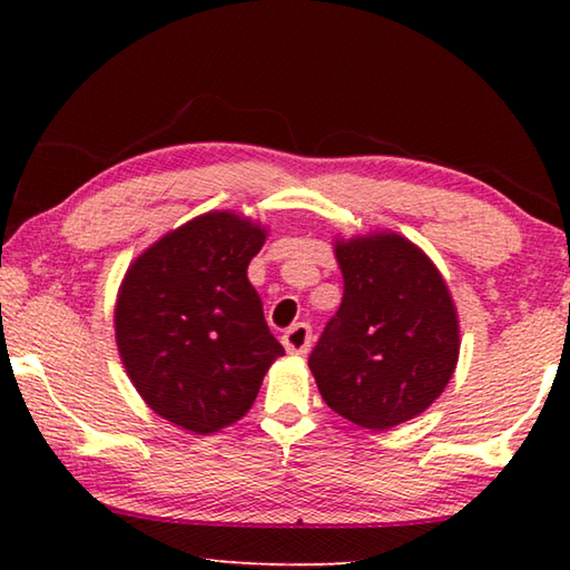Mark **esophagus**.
Wrapping results in <instances>:
<instances>
[{
  "label": "esophagus",
  "instance_id": "34e87169",
  "mask_svg": "<svg viewBox=\"0 0 570 570\" xmlns=\"http://www.w3.org/2000/svg\"><path fill=\"white\" fill-rule=\"evenodd\" d=\"M282 342L286 346V352L292 354H306L308 346H312V326H308L306 322H296L288 326V330L284 332Z\"/></svg>",
  "mask_w": 570,
  "mask_h": 570
}]
</instances>
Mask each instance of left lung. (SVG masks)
<instances>
[{
  "instance_id": "1",
  "label": "left lung",
  "mask_w": 570,
  "mask_h": 570,
  "mask_svg": "<svg viewBox=\"0 0 570 570\" xmlns=\"http://www.w3.org/2000/svg\"><path fill=\"white\" fill-rule=\"evenodd\" d=\"M344 296L308 354L330 407L390 430L430 407L458 364V314L428 256L397 234L336 244Z\"/></svg>"
}]
</instances>
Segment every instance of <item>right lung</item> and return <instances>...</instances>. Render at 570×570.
<instances>
[{
  "mask_svg": "<svg viewBox=\"0 0 570 570\" xmlns=\"http://www.w3.org/2000/svg\"><path fill=\"white\" fill-rule=\"evenodd\" d=\"M264 238L234 214H206L150 246L120 286L115 340L135 390L198 435L244 417L284 354L246 276Z\"/></svg>",
  "mask_w": 570,
  "mask_h": 570,
  "instance_id": "right-lung-1",
  "label": "right lung"
}]
</instances>
